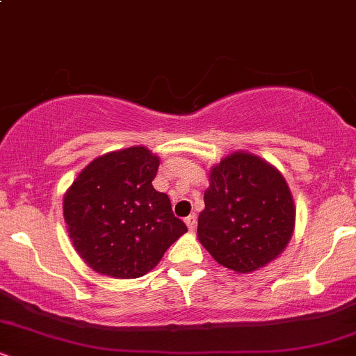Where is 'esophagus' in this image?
I'll list each match as a JSON object with an SVG mask.
<instances>
[{
    "label": "esophagus",
    "instance_id": "esophagus-1",
    "mask_svg": "<svg viewBox=\"0 0 356 356\" xmlns=\"http://www.w3.org/2000/svg\"><path fill=\"white\" fill-rule=\"evenodd\" d=\"M186 224L187 227H189V231H194L195 226H197V218H195L194 214L189 216V218H186Z\"/></svg>",
    "mask_w": 356,
    "mask_h": 356
}]
</instances>
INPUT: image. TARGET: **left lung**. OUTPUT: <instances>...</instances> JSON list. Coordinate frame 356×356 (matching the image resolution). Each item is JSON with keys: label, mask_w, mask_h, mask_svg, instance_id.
Returning a JSON list of instances; mask_svg holds the SVG:
<instances>
[{"label": "left lung", "mask_w": 356, "mask_h": 356, "mask_svg": "<svg viewBox=\"0 0 356 356\" xmlns=\"http://www.w3.org/2000/svg\"><path fill=\"white\" fill-rule=\"evenodd\" d=\"M197 236L209 254L236 273H251L281 254L295 229L288 184L252 154L227 155L211 170Z\"/></svg>", "instance_id": "left-lung-1"}]
</instances>
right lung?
I'll return each instance as SVG.
<instances>
[{
  "instance_id": "right-lung-1",
  "label": "right lung",
  "mask_w": 356,
  "mask_h": 356,
  "mask_svg": "<svg viewBox=\"0 0 356 356\" xmlns=\"http://www.w3.org/2000/svg\"><path fill=\"white\" fill-rule=\"evenodd\" d=\"M157 170V155L130 147L90 162L65 194L73 246L93 271L120 280L144 276L187 231L169 195L154 189Z\"/></svg>"
}]
</instances>
